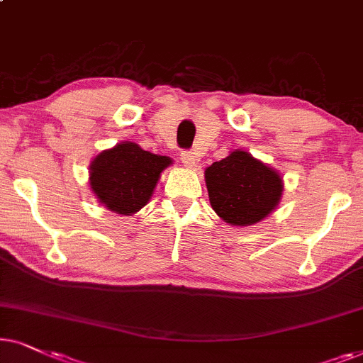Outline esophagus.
I'll return each mask as SVG.
<instances>
[{
    "instance_id": "obj_1",
    "label": "esophagus",
    "mask_w": 363,
    "mask_h": 363,
    "mask_svg": "<svg viewBox=\"0 0 363 363\" xmlns=\"http://www.w3.org/2000/svg\"><path fill=\"white\" fill-rule=\"evenodd\" d=\"M181 161H182V164H184V166L187 167V169H192L196 166V154L194 152H191V151H184L181 154Z\"/></svg>"
}]
</instances>
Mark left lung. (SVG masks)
I'll return each instance as SVG.
<instances>
[{
  "label": "left lung",
  "instance_id": "left-lung-1",
  "mask_svg": "<svg viewBox=\"0 0 363 363\" xmlns=\"http://www.w3.org/2000/svg\"><path fill=\"white\" fill-rule=\"evenodd\" d=\"M211 207L230 225H254L279 206L282 176L244 149H235L204 172Z\"/></svg>",
  "mask_w": 363,
  "mask_h": 363
}]
</instances>
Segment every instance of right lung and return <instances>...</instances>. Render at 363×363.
<instances>
[{"label": "right lung", "instance_id": "obj_1", "mask_svg": "<svg viewBox=\"0 0 363 363\" xmlns=\"http://www.w3.org/2000/svg\"><path fill=\"white\" fill-rule=\"evenodd\" d=\"M171 164V157L123 141L91 161L89 187L106 209L119 216H133L151 201L161 172Z\"/></svg>", "mask_w": 363, "mask_h": 363}]
</instances>
